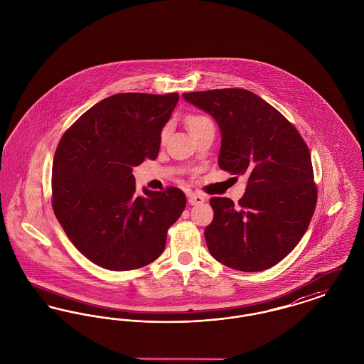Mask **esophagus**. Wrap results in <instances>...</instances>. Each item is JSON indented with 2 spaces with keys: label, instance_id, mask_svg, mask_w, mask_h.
<instances>
[{
  "label": "esophagus",
  "instance_id": "34e87169",
  "mask_svg": "<svg viewBox=\"0 0 364 364\" xmlns=\"http://www.w3.org/2000/svg\"><path fill=\"white\" fill-rule=\"evenodd\" d=\"M188 203L192 205V206L202 205V203H205V196H203V195H200V193L190 192V193H188Z\"/></svg>",
  "mask_w": 364,
  "mask_h": 364
}]
</instances>
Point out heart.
Masks as SVG:
<instances>
[{
    "label": "heart",
    "mask_w": 364,
    "mask_h": 364,
    "mask_svg": "<svg viewBox=\"0 0 364 364\" xmlns=\"http://www.w3.org/2000/svg\"><path fill=\"white\" fill-rule=\"evenodd\" d=\"M208 122H211L208 120V117H205V116H191V117H188V120H187L190 132L198 129L199 127H202V125H205V124H208ZM162 136H165V131H164Z\"/></svg>",
    "instance_id": "heart-1"
}]
</instances>
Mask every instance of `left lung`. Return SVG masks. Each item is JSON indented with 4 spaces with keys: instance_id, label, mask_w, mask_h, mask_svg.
Listing matches in <instances>:
<instances>
[{
    "instance_id": "8db88e82",
    "label": "left lung",
    "mask_w": 364,
    "mask_h": 364,
    "mask_svg": "<svg viewBox=\"0 0 364 364\" xmlns=\"http://www.w3.org/2000/svg\"><path fill=\"white\" fill-rule=\"evenodd\" d=\"M183 98L218 124L220 168L247 177L239 205L210 199L214 218L205 237L211 257L240 272L273 267L301 240L316 205L307 144L277 109L248 90L195 91Z\"/></svg>"
}]
</instances>
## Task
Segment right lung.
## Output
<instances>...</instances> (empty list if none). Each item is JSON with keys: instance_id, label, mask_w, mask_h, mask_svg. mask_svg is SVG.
I'll return each instance as SVG.
<instances>
[{"instance_id": "right-lung-1", "label": "right lung", "mask_w": 364, "mask_h": 364, "mask_svg": "<svg viewBox=\"0 0 364 364\" xmlns=\"http://www.w3.org/2000/svg\"><path fill=\"white\" fill-rule=\"evenodd\" d=\"M178 94L124 92L82 114L60 140L53 159V210L73 245L114 272L156 260L187 198L171 187L135 190L132 169L156 159L161 132Z\"/></svg>"}]
</instances>
